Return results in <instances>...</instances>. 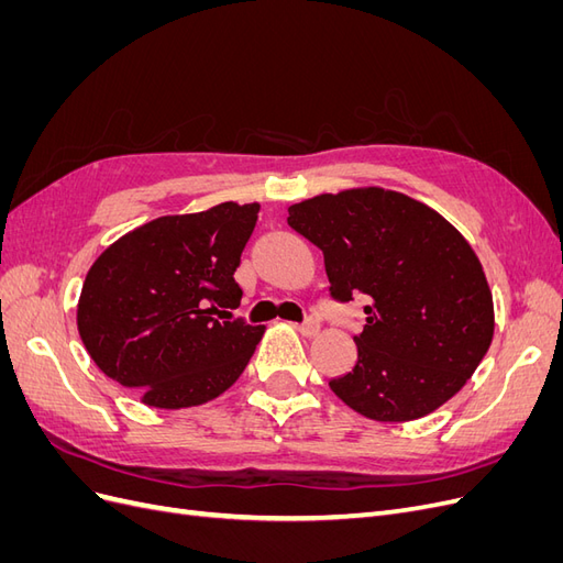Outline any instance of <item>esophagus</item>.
Returning a JSON list of instances; mask_svg holds the SVG:
<instances>
[{
	"label": "esophagus",
	"mask_w": 563,
	"mask_h": 563,
	"mask_svg": "<svg viewBox=\"0 0 563 563\" xmlns=\"http://www.w3.org/2000/svg\"><path fill=\"white\" fill-rule=\"evenodd\" d=\"M298 331L302 335H314L319 331V321L314 317H305V321L298 323Z\"/></svg>",
	"instance_id": "34e87169"
}]
</instances>
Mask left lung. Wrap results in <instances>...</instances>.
Instances as JSON below:
<instances>
[{"instance_id":"obj_1","label":"left lung","mask_w":563,"mask_h":563,"mask_svg":"<svg viewBox=\"0 0 563 563\" xmlns=\"http://www.w3.org/2000/svg\"><path fill=\"white\" fill-rule=\"evenodd\" d=\"M323 253L331 296H366L356 364L329 387L356 413L404 422L463 387L493 338V298L472 246L434 209L383 187L288 207Z\"/></svg>"}]
</instances>
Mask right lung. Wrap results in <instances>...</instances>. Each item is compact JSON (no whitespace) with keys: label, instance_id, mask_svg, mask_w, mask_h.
<instances>
[{"label":"right lung","instance_id":"1","mask_svg":"<svg viewBox=\"0 0 563 563\" xmlns=\"http://www.w3.org/2000/svg\"><path fill=\"white\" fill-rule=\"evenodd\" d=\"M258 203L164 216L98 255L77 329L96 366L155 408L211 401L242 376L265 327L234 319Z\"/></svg>","mask_w":563,"mask_h":563}]
</instances>
